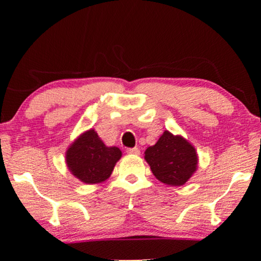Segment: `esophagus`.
<instances>
[{"mask_svg":"<svg viewBox=\"0 0 261 261\" xmlns=\"http://www.w3.org/2000/svg\"><path fill=\"white\" fill-rule=\"evenodd\" d=\"M127 153H129V154H139L140 153V149L138 147H132V148H127Z\"/></svg>","mask_w":261,"mask_h":261,"instance_id":"obj_1","label":"esophagus"}]
</instances>
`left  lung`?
I'll return each mask as SVG.
<instances>
[{
  "label": "left lung",
  "instance_id": "obj_1",
  "mask_svg": "<svg viewBox=\"0 0 261 261\" xmlns=\"http://www.w3.org/2000/svg\"><path fill=\"white\" fill-rule=\"evenodd\" d=\"M145 159L156 179L180 187L197 169L198 158L195 148L184 138L165 130L154 146L146 149Z\"/></svg>",
  "mask_w": 261,
  "mask_h": 261
}]
</instances>
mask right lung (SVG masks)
Segmentation results:
<instances>
[{"label":"right lung","instance_id":"add662e5","mask_svg":"<svg viewBox=\"0 0 261 261\" xmlns=\"http://www.w3.org/2000/svg\"><path fill=\"white\" fill-rule=\"evenodd\" d=\"M117 147H107L94 129L82 134L66 152L67 166L73 176L87 184L108 179L121 158Z\"/></svg>","mask_w":261,"mask_h":261}]
</instances>
